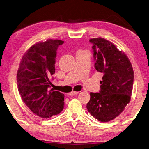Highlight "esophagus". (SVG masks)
Masks as SVG:
<instances>
[{"instance_id":"esophagus-1","label":"esophagus","mask_w":149,"mask_h":149,"mask_svg":"<svg viewBox=\"0 0 149 149\" xmlns=\"http://www.w3.org/2000/svg\"><path fill=\"white\" fill-rule=\"evenodd\" d=\"M78 92H78V91H72L71 92H69V95H77Z\"/></svg>"}]
</instances>
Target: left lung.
<instances>
[{
    "label": "left lung",
    "instance_id": "obj_1",
    "mask_svg": "<svg viewBox=\"0 0 149 149\" xmlns=\"http://www.w3.org/2000/svg\"><path fill=\"white\" fill-rule=\"evenodd\" d=\"M95 68L103 74L99 93L91 92L87 104L89 113L107 122L118 117L130 102L134 72L130 59L113 42L102 38L91 39Z\"/></svg>",
    "mask_w": 149,
    "mask_h": 149
}]
</instances>
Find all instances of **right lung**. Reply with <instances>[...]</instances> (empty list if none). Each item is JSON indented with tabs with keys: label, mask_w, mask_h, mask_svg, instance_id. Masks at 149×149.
<instances>
[{
	"label": "right lung",
	"mask_w": 149,
	"mask_h": 149,
	"mask_svg": "<svg viewBox=\"0 0 149 149\" xmlns=\"http://www.w3.org/2000/svg\"><path fill=\"white\" fill-rule=\"evenodd\" d=\"M59 39L36 42L25 53L16 76L23 101L33 113L43 118L60 113L64 108V95L49 90V78L55 73L57 49L64 43Z\"/></svg>",
	"instance_id": "1"
}]
</instances>
